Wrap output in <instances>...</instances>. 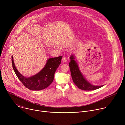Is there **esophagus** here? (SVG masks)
Segmentation results:
<instances>
[{
    "label": "esophagus",
    "mask_w": 125,
    "mask_h": 125,
    "mask_svg": "<svg viewBox=\"0 0 125 125\" xmlns=\"http://www.w3.org/2000/svg\"><path fill=\"white\" fill-rule=\"evenodd\" d=\"M62 61L63 62H67V58H66V57H63V58H62Z\"/></svg>",
    "instance_id": "34e87169"
}]
</instances>
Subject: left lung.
<instances>
[{
    "label": "left lung",
    "instance_id": "left-lung-1",
    "mask_svg": "<svg viewBox=\"0 0 125 125\" xmlns=\"http://www.w3.org/2000/svg\"><path fill=\"white\" fill-rule=\"evenodd\" d=\"M70 59L71 61L69 63V67L71 76L73 82L78 88L83 91H93L97 90L104 85H94L87 81L79 69V66L75 60V55L72 54Z\"/></svg>",
    "mask_w": 125,
    "mask_h": 125
}]
</instances>
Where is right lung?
<instances>
[{
  "label": "right lung",
  "instance_id": "obj_1",
  "mask_svg": "<svg viewBox=\"0 0 125 125\" xmlns=\"http://www.w3.org/2000/svg\"><path fill=\"white\" fill-rule=\"evenodd\" d=\"M13 57L12 56V67L20 81L30 90L40 91L47 87L53 81L55 71L61 64L62 56L50 58L47 59L46 64L40 72L28 78L21 74L17 69Z\"/></svg>",
  "mask_w": 125,
  "mask_h": 125
}]
</instances>
